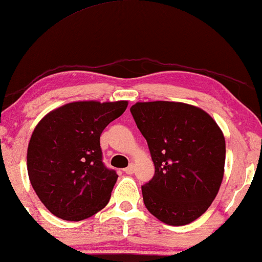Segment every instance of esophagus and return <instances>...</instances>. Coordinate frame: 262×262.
<instances>
[{
    "mask_svg": "<svg viewBox=\"0 0 262 262\" xmlns=\"http://www.w3.org/2000/svg\"><path fill=\"white\" fill-rule=\"evenodd\" d=\"M123 171H124V173H126V174H133V173H134V171H135V167H134V165H133V163H132V165L128 166L127 168H124Z\"/></svg>",
    "mask_w": 262,
    "mask_h": 262,
    "instance_id": "34e87169",
    "label": "esophagus"
}]
</instances>
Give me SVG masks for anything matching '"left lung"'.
<instances>
[{
  "instance_id": "left-lung-1",
  "label": "left lung",
  "mask_w": 262,
  "mask_h": 262,
  "mask_svg": "<svg viewBox=\"0 0 262 262\" xmlns=\"http://www.w3.org/2000/svg\"><path fill=\"white\" fill-rule=\"evenodd\" d=\"M130 113L147 140L155 174L141 187L146 208L183 226L212 204L224 178V134L202 109L181 102H138Z\"/></svg>"
}]
</instances>
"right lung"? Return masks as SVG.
I'll list each match as a JSON object with an SVG mask.
<instances>
[{
	"label": "right lung",
	"mask_w": 262,
	"mask_h": 262,
	"mask_svg": "<svg viewBox=\"0 0 262 262\" xmlns=\"http://www.w3.org/2000/svg\"><path fill=\"white\" fill-rule=\"evenodd\" d=\"M127 106V101L72 102L35 127L27 153L29 180L55 216L80 221L107 206L119 175L102 161L100 136Z\"/></svg>",
	"instance_id": "right-lung-1"
}]
</instances>
